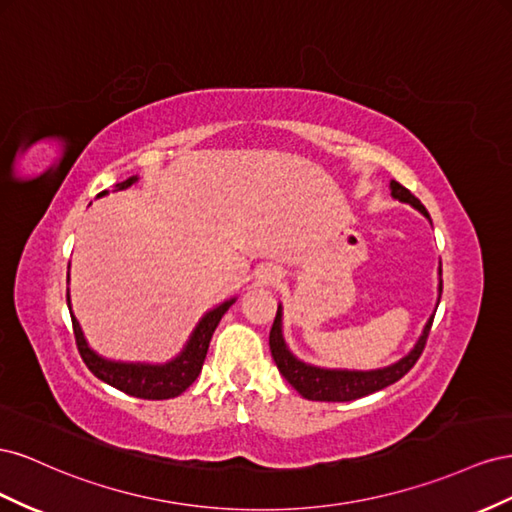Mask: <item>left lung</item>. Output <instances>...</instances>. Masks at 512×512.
<instances>
[{"label": "left lung", "instance_id": "1", "mask_svg": "<svg viewBox=\"0 0 512 512\" xmlns=\"http://www.w3.org/2000/svg\"><path fill=\"white\" fill-rule=\"evenodd\" d=\"M390 195L394 199H399L401 203H410L412 208H416L422 216H427L431 221V216L425 210V206H422V203L399 182L390 180ZM437 272H440V285H437V291H440V296H442V261H440V268H437ZM437 304H440V298H437V302H435V311H437ZM433 315L427 319L425 328H422V334L410 352H407L401 360L388 364V367L371 369V371L326 369V367H315V364L304 362L291 354V349L287 347L285 337H283V306L279 304V311H276L274 324L270 330V352H272V358L276 362V367H279L281 375L302 394L304 399L330 401V403L354 401L360 397H367V394H371V392L382 390L394 382H399V379L414 367L416 360L422 354V349H425L429 330L433 324Z\"/></svg>", "mask_w": 512, "mask_h": 512}]
</instances>
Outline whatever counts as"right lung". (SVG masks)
I'll return each mask as SVG.
<instances>
[{
  "instance_id": "add662e5",
  "label": "right lung",
  "mask_w": 512,
  "mask_h": 512,
  "mask_svg": "<svg viewBox=\"0 0 512 512\" xmlns=\"http://www.w3.org/2000/svg\"><path fill=\"white\" fill-rule=\"evenodd\" d=\"M137 180H139L137 175H133V178L115 184V191H126V188L133 186ZM105 195H109V191L98 193V197H105ZM68 283H70V264H68ZM66 302L70 309L72 330H75L79 354L87 364V369H90L105 384L130 394V397L163 401V399L178 397V394H182L195 382L197 375L201 373L203 360H206L210 339L218 326V321L223 319V315L229 311V306L236 302V298H229L221 304H216L214 309H210L206 315H203L199 319V324L195 326V330L191 332V337H188L186 345L182 347V352L175 358L160 364L124 362V360H111V358L100 356L90 347V343L85 341L79 321L75 313H72L70 289L66 291Z\"/></svg>"
}]
</instances>
